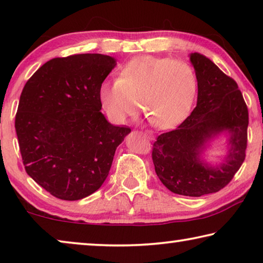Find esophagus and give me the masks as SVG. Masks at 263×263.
I'll list each match as a JSON object with an SVG mask.
<instances>
[{
    "label": "esophagus",
    "instance_id": "esophagus-1",
    "mask_svg": "<svg viewBox=\"0 0 263 263\" xmlns=\"http://www.w3.org/2000/svg\"><path fill=\"white\" fill-rule=\"evenodd\" d=\"M144 133H145V136H147L149 138V139H153V138H154V135H153L152 131L146 130V131H144Z\"/></svg>",
    "mask_w": 263,
    "mask_h": 263
}]
</instances>
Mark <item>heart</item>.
<instances>
[{
    "instance_id": "obj_1",
    "label": "heart",
    "mask_w": 263,
    "mask_h": 263,
    "mask_svg": "<svg viewBox=\"0 0 263 263\" xmlns=\"http://www.w3.org/2000/svg\"><path fill=\"white\" fill-rule=\"evenodd\" d=\"M197 80L183 61L141 55L133 58L117 80L99 88L102 108L111 121L124 123L141 109L154 126L173 128L185 119L194 103Z\"/></svg>"
}]
</instances>
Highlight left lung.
<instances>
[{
  "label": "left lung",
  "mask_w": 263,
  "mask_h": 263,
  "mask_svg": "<svg viewBox=\"0 0 263 263\" xmlns=\"http://www.w3.org/2000/svg\"><path fill=\"white\" fill-rule=\"evenodd\" d=\"M197 79V104L181 125L157 138L152 159L160 181L172 193L190 197L217 193L239 171L247 147L248 110L237 82L199 53H190ZM222 134L228 148L219 164L203 159Z\"/></svg>",
  "instance_id": "8db88e82"
}]
</instances>
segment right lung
I'll use <instances>...</instances> for the list:
<instances>
[{
	"mask_svg": "<svg viewBox=\"0 0 263 263\" xmlns=\"http://www.w3.org/2000/svg\"><path fill=\"white\" fill-rule=\"evenodd\" d=\"M112 57L87 53L44 64L21 94L15 128L30 177L57 198L78 201L103 184L131 130L101 112L99 88Z\"/></svg>",
	"mask_w": 263,
	"mask_h": 263,
	"instance_id": "1",
	"label": "right lung"
}]
</instances>
